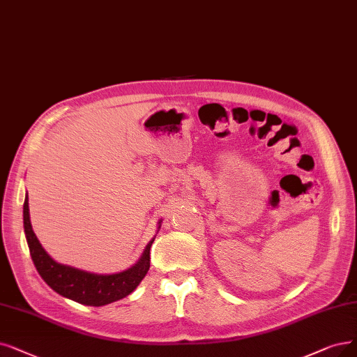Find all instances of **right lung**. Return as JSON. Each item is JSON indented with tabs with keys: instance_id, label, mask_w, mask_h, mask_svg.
Here are the masks:
<instances>
[{
	"instance_id": "add662e5",
	"label": "right lung",
	"mask_w": 357,
	"mask_h": 357,
	"mask_svg": "<svg viewBox=\"0 0 357 357\" xmlns=\"http://www.w3.org/2000/svg\"><path fill=\"white\" fill-rule=\"evenodd\" d=\"M23 222L27 245H29L32 261L39 275L44 278L54 291L77 303L88 306H104L117 302L120 298L129 296L149 271V252L153 240L149 241L140 261L135 266L119 274L99 275L56 264L50 258L48 253L42 249L39 240L32 230L27 195L23 205Z\"/></svg>"
}]
</instances>
